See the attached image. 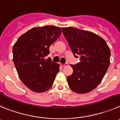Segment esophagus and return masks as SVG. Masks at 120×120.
Here are the masks:
<instances>
[{
    "label": "esophagus",
    "mask_w": 120,
    "mask_h": 120,
    "mask_svg": "<svg viewBox=\"0 0 120 120\" xmlns=\"http://www.w3.org/2000/svg\"><path fill=\"white\" fill-rule=\"evenodd\" d=\"M68 66V64H61V67H66Z\"/></svg>",
    "instance_id": "34e87169"
}]
</instances>
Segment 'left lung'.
Masks as SVG:
<instances>
[{"label": "left lung", "mask_w": 120, "mask_h": 120, "mask_svg": "<svg viewBox=\"0 0 120 120\" xmlns=\"http://www.w3.org/2000/svg\"><path fill=\"white\" fill-rule=\"evenodd\" d=\"M74 56L80 62L70 65L73 73L67 77L71 90L86 94L94 90L104 78L110 64L111 51L107 42L94 32L76 28H62Z\"/></svg>", "instance_id": "8db88e82"}]
</instances>
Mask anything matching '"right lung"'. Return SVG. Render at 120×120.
Masks as SVG:
<instances>
[{
  "label": "right lung",
  "instance_id": "obj_1",
  "mask_svg": "<svg viewBox=\"0 0 120 120\" xmlns=\"http://www.w3.org/2000/svg\"><path fill=\"white\" fill-rule=\"evenodd\" d=\"M60 27H35L19 37L12 49L13 61L21 81L35 92H44L52 86L59 64L45 60L49 48L61 35Z\"/></svg>",
  "mask_w": 120,
  "mask_h": 120
}]
</instances>
